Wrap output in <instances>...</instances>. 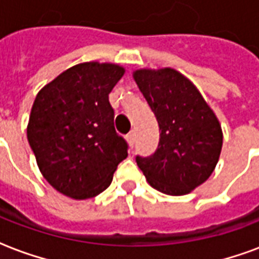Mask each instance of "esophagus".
<instances>
[{"mask_svg":"<svg viewBox=\"0 0 259 259\" xmlns=\"http://www.w3.org/2000/svg\"><path fill=\"white\" fill-rule=\"evenodd\" d=\"M126 137H127V141H129L130 145L133 147V145H134V140H136V133H134V130H132V132H130V133L127 134Z\"/></svg>","mask_w":259,"mask_h":259,"instance_id":"esophagus-1","label":"esophagus"}]
</instances>
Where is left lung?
<instances>
[{
  "mask_svg": "<svg viewBox=\"0 0 259 259\" xmlns=\"http://www.w3.org/2000/svg\"><path fill=\"white\" fill-rule=\"evenodd\" d=\"M134 80L159 123L160 138L155 153L136 156L153 189L183 195L204 183L219 161L223 133L198 90L174 69H141Z\"/></svg>",
  "mask_w": 259,
  "mask_h": 259,
  "instance_id": "obj_1",
  "label": "left lung"
}]
</instances>
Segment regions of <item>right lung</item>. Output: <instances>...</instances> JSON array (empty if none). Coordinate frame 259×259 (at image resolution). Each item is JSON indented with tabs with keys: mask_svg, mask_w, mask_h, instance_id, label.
Returning <instances> with one entry per match:
<instances>
[{
	"mask_svg": "<svg viewBox=\"0 0 259 259\" xmlns=\"http://www.w3.org/2000/svg\"><path fill=\"white\" fill-rule=\"evenodd\" d=\"M125 69L84 62L61 73L36 95L29 115V147L55 190L76 200L100 194L127 157L115 132L108 94Z\"/></svg>",
	"mask_w": 259,
	"mask_h": 259,
	"instance_id": "obj_1",
	"label": "right lung"
}]
</instances>
